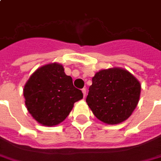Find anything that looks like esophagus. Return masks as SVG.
<instances>
[{
    "mask_svg": "<svg viewBox=\"0 0 161 161\" xmlns=\"http://www.w3.org/2000/svg\"><path fill=\"white\" fill-rule=\"evenodd\" d=\"M82 92L84 94V98H85V96H86V89H83V90H82Z\"/></svg>",
    "mask_w": 161,
    "mask_h": 161,
    "instance_id": "esophagus-1",
    "label": "esophagus"
}]
</instances>
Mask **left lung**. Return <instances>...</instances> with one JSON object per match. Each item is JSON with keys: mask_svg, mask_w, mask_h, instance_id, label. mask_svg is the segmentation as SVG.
<instances>
[{"mask_svg": "<svg viewBox=\"0 0 161 161\" xmlns=\"http://www.w3.org/2000/svg\"><path fill=\"white\" fill-rule=\"evenodd\" d=\"M89 90L86 102L94 115L105 124L118 125L136 108L141 84L129 71L113 67L96 72Z\"/></svg>", "mask_w": 161, "mask_h": 161, "instance_id": "8db88e82", "label": "left lung"}]
</instances>
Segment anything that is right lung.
I'll list each match as a JSON object with an SVG mask.
<instances>
[{"label": "right lung", "mask_w": 161, "mask_h": 161, "mask_svg": "<svg viewBox=\"0 0 161 161\" xmlns=\"http://www.w3.org/2000/svg\"><path fill=\"white\" fill-rule=\"evenodd\" d=\"M25 106L32 118L42 125L54 126L63 122L83 99V93L73 86L72 78L57 62L36 70L24 86Z\"/></svg>", "instance_id": "1"}]
</instances>
